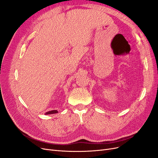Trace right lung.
Wrapping results in <instances>:
<instances>
[{
  "label": "right lung",
  "instance_id": "add662e5",
  "mask_svg": "<svg viewBox=\"0 0 158 158\" xmlns=\"http://www.w3.org/2000/svg\"><path fill=\"white\" fill-rule=\"evenodd\" d=\"M58 113V111H56V110H52V111H48L47 112L45 113V114H54V113Z\"/></svg>",
  "mask_w": 158,
  "mask_h": 158
}]
</instances>
